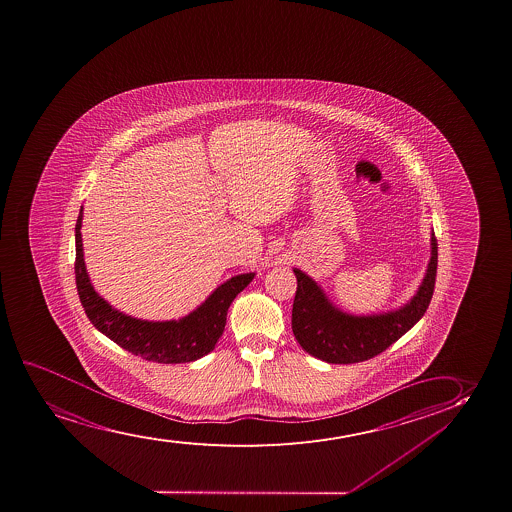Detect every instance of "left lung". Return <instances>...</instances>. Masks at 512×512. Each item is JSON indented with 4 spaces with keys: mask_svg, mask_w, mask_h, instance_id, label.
Wrapping results in <instances>:
<instances>
[{
    "mask_svg": "<svg viewBox=\"0 0 512 512\" xmlns=\"http://www.w3.org/2000/svg\"><path fill=\"white\" fill-rule=\"evenodd\" d=\"M430 261L416 294L401 308L387 313L351 314L337 308L325 290L299 268L296 299L292 308V332L302 349L330 364L361 363L401 339L418 323L430 306L437 277V239L431 230Z\"/></svg>",
    "mask_w": 512,
    "mask_h": 512,
    "instance_id": "left-lung-1",
    "label": "left lung"
}]
</instances>
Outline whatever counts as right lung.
Returning a JSON list of instances; mask_svg holds the SVG:
<instances>
[{
  "label": "right lung",
  "instance_id": "obj_1",
  "mask_svg": "<svg viewBox=\"0 0 512 512\" xmlns=\"http://www.w3.org/2000/svg\"><path fill=\"white\" fill-rule=\"evenodd\" d=\"M75 223V284L86 311L99 332L125 351L146 361L163 364L191 363L215 349L227 323V311L237 294L253 282L256 273H241L218 285L198 308L179 320L149 321L113 308L94 290L87 275L82 247V213Z\"/></svg>",
  "mask_w": 512,
  "mask_h": 512
}]
</instances>
